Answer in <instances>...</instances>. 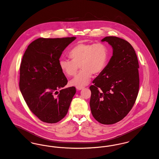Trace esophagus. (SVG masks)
<instances>
[{
    "label": "esophagus",
    "instance_id": "esophagus-1",
    "mask_svg": "<svg viewBox=\"0 0 159 159\" xmlns=\"http://www.w3.org/2000/svg\"><path fill=\"white\" fill-rule=\"evenodd\" d=\"M76 89H78V90H81V89H83L84 88V87H81V86H76Z\"/></svg>",
    "mask_w": 159,
    "mask_h": 159
}]
</instances>
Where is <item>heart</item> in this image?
<instances>
[{
    "instance_id": "b5f03b06",
    "label": "heart",
    "mask_w": 159,
    "mask_h": 159,
    "mask_svg": "<svg viewBox=\"0 0 159 159\" xmlns=\"http://www.w3.org/2000/svg\"><path fill=\"white\" fill-rule=\"evenodd\" d=\"M69 57L71 60L60 59V68L71 77L76 75L80 66L81 71L70 84L83 87L89 83L92 73L98 74L105 68L108 61L109 51L107 46L102 43H79L71 49Z\"/></svg>"
}]
</instances>
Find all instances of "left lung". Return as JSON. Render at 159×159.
Instances as JSON below:
<instances>
[{
    "label": "left lung",
    "mask_w": 159,
    "mask_h": 159,
    "mask_svg": "<svg viewBox=\"0 0 159 159\" xmlns=\"http://www.w3.org/2000/svg\"><path fill=\"white\" fill-rule=\"evenodd\" d=\"M113 53L108 64L92 81L90 107L93 117L102 124H113L124 119L133 108L139 91L138 61L127 41L106 37Z\"/></svg>",
    "instance_id": "left-lung-1"
}]
</instances>
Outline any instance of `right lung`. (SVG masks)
Wrapping results in <instances>:
<instances>
[{"mask_svg":"<svg viewBox=\"0 0 159 159\" xmlns=\"http://www.w3.org/2000/svg\"><path fill=\"white\" fill-rule=\"evenodd\" d=\"M76 37L39 38L26 49L20 66V89L30 110L49 124L62 119L68 112L74 86L62 89L68 80L59 67V59Z\"/></svg>","mask_w":159,"mask_h":159,"instance_id":"obj_1","label":"right lung"}]
</instances>
